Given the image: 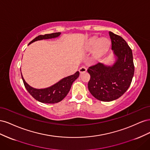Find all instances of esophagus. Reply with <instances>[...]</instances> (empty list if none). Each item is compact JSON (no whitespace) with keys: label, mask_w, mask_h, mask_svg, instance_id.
Wrapping results in <instances>:
<instances>
[{"label":"esophagus","mask_w":150,"mask_h":150,"mask_svg":"<svg viewBox=\"0 0 150 150\" xmlns=\"http://www.w3.org/2000/svg\"><path fill=\"white\" fill-rule=\"evenodd\" d=\"M86 71H87V69H86V68L85 67H83V66L80 67L79 69V72H80L81 74L84 73V72H86Z\"/></svg>","instance_id":"esophagus-1"}]
</instances>
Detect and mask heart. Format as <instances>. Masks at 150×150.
<instances>
[{
  "mask_svg": "<svg viewBox=\"0 0 150 150\" xmlns=\"http://www.w3.org/2000/svg\"><path fill=\"white\" fill-rule=\"evenodd\" d=\"M110 40L106 38H103L99 40V38H95L89 41L88 49L89 50H93L95 48V54L99 56L106 52L110 47Z\"/></svg>",
  "mask_w": 150,
  "mask_h": 150,
  "instance_id": "heart-1",
  "label": "heart"
}]
</instances>
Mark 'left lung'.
Instances as JSON below:
<instances>
[{"mask_svg": "<svg viewBox=\"0 0 150 150\" xmlns=\"http://www.w3.org/2000/svg\"><path fill=\"white\" fill-rule=\"evenodd\" d=\"M109 34L116 62L112 66L98 62L88 69L89 92L98 100L108 102L119 98L128 90L134 72L132 50L128 44L121 36L112 32Z\"/></svg>", "mask_w": 150, "mask_h": 150, "instance_id": "1", "label": "left lung"}]
</instances>
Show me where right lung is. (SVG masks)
I'll return each mask as SVG.
<instances>
[{"instance_id":"add662e5","label":"right lung","mask_w":150,"mask_h":150,"mask_svg":"<svg viewBox=\"0 0 150 150\" xmlns=\"http://www.w3.org/2000/svg\"><path fill=\"white\" fill-rule=\"evenodd\" d=\"M60 34V33H55L38 35V37H36L31 42H30L29 45L33 42L37 41V40L58 37ZM79 76V72L77 71L74 74L63 78L56 84L51 86V87L45 89H38L30 87L28 83H25L21 74L22 79L23 81L25 88L28 90V91L31 96L40 103L47 104H54L61 101L67 96V94L70 91L72 83L78 78Z\"/></svg>"}]
</instances>
